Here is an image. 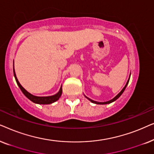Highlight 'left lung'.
<instances>
[{
    "label": "left lung",
    "instance_id": "1",
    "mask_svg": "<svg viewBox=\"0 0 154 154\" xmlns=\"http://www.w3.org/2000/svg\"><path fill=\"white\" fill-rule=\"evenodd\" d=\"M130 76H129V79H128V81H127V83H126V84H125V87H124L123 89H122V90L121 92H119V94H117L116 96L115 97H113L112 100H109V101H107V102H96V101H94V100H91V99H90V98H88V97H86L85 95V97L86 98L88 99V100H90V102H92V103H94V104H110V103H112L113 102H114V101H116L117 100V99H119L120 97H121V95L123 93V92H124V90H125V88H126V87H127V85H128V83H129V81H130Z\"/></svg>",
    "mask_w": 154,
    "mask_h": 154
}]
</instances>
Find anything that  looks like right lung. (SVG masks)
<instances>
[{
	"label": "right lung",
	"instance_id": "add662e5",
	"mask_svg": "<svg viewBox=\"0 0 154 154\" xmlns=\"http://www.w3.org/2000/svg\"><path fill=\"white\" fill-rule=\"evenodd\" d=\"M13 73H14V79L16 80L17 83V85L19 86V88H20V90H22L23 94H24V95L29 99V100H30L31 102H33V103H35V104H50L53 102H55L56 101H57L59 99H60L61 95H62V86H61L60 89L59 90L57 93L54 94V95L47 96V97H38V96L33 95V94L29 93L28 91H26V90H25L24 88L22 87V85L20 83V82L18 81V79L16 76V73L14 69V62H13Z\"/></svg>",
	"mask_w": 154,
	"mask_h": 154
}]
</instances>
